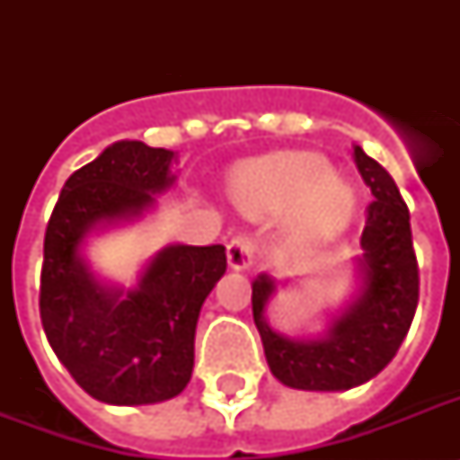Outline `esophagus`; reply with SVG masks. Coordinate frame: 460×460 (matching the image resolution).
Listing matches in <instances>:
<instances>
[{
    "instance_id": "1",
    "label": "esophagus",
    "mask_w": 460,
    "mask_h": 460,
    "mask_svg": "<svg viewBox=\"0 0 460 460\" xmlns=\"http://www.w3.org/2000/svg\"><path fill=\"white\" fill-rule=\"evenodd\" d=\"M226 260L231 270H248L255 262V243L248 236L231 238L226 245Z\"/></svg>"
}]
</instances>
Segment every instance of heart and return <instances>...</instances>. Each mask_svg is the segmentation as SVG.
Here are the masks:
<instances>
[{
    "label": "heart",
    "instance_id": "b5f03b06",
    "mask_svg": "<svg viewBox=\"0 0 460 460\" xmlns=\"http://www.w3.org/2000/svg\"><path fill=\"white\" fill-rule=\"evenodd\" d=\"M231 198L255 219L288 217V238L314 245L341 234L356 217L358 195L336 176L327 157L314 153H281L241 166L229 183Z\"/></svg>",
    "mask_w": 460,
    "mask_h": 460
}]
</instances>
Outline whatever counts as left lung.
I'll return each instance as SVG.
<instances>
[{"label":"left lung","mask_w":460,"mask_h":460,"mask_svg":"<svg viewBox=\"0 0 460 460\" xmlns=\"http://www.w3.org/2000/svg\"><path fill=\"white\" fill-rule=\"evenodd\" d=\"M358 172L375 200L367 208L358 265V294L332 314L324 334L294 339L267 322L277 281L258 274L252 281V320L262 339L270 370L281 385L303 392H346L385 370L406 339L418 307L411 215L385 166L353 146Z\"/></svg>","instance_id":"8db88e82"}]
</instances>
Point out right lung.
<instances>
[{
  "label": "right lung",
  "mask_w": 460,
  "mask_h": 460,
  "mask_svg": "<svg viewBox=\"0 0 460 460\" xmlns=\"http://www.w3.org/2000/svg\"><path fill=\"white\" fill-rule=\"evenodd\" d=\"M176 153L119 140L68 176L49 217L40 284L47 341L93 399L147 406L193 375L195 327L226 272L224 245H166L131 288L107 284L83 255L93 231L138 222L176 181Z\"/></svg>",
  "instance_id": "right-lung-1"
}]
</instances>
